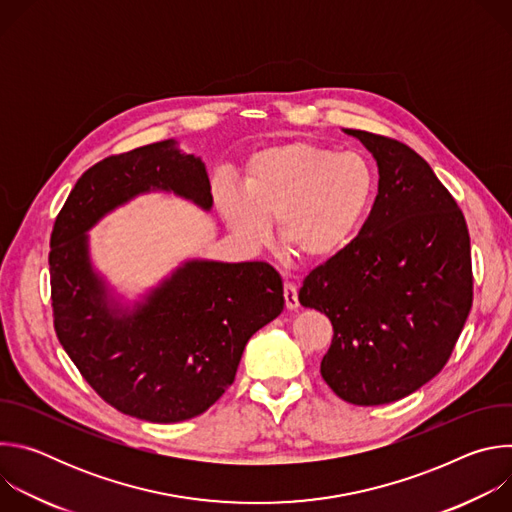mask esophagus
Returning a JSON list of instances; mask_svg holds the SVG:
<instances>
[{
  "label": "esophagus",
  "mask_w": 512,
  "mask_h": 512,
  "mask_svg": "<svg viewBox=\"0 0 512 512\" xmlns=\"http://www.w3.org/2000/svg\"><path fill=\"white\" fill-rule=\"evenodd\" d=\"M283 298L287 310H298L300 300H298V287L294 283H283Z\"/></svg>",
  "instance_id": "1"
}]
</instances>
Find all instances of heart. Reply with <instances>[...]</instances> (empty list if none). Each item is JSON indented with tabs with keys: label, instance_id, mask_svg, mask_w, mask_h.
<instances>
[{
	"label": "heart",
	"instance_id": "obj_1",
	"mask_svg": "<svg viewBox=\"0 0 512 512\" xmlns=\"http://www.w3.org/2000/svg\"><path fill=\"white\" fill-rule=\"evenodd\" d=\"M375 194L377 176L362 154L302 139L251 154L243 188L214 184L216 208L241 243L263 245L275 221L279 241L308 261L344 251L367 221Z\"/></svg>",
	"mask_w": 512,
	"mask_h": 512
}]
</instances>
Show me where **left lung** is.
<instances>
[{
    "mask_svg": "<svg viewBox=\"0 0 512 512\" xmlns=\"http://www.w3.org/2000/svg\"><path fill=\"white\" fill-rule=\"evenodd\" d=\"M379 168V194L358 237L310 271L300 304L334 328L320 373L352 405L399 401L444 369L472 308L464 214L405 143L342 129Z\"/></svg>",
    "mask_w": 512,
    "mask_h": 512,
    "instance_id": "left-lung-1",
    "label": "left lung"
}]
</instances>
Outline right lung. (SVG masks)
Listing matches in <instances>:
<instances>
[{
    "mask_svg": "<svg viewBox=\"0 0 512 512\" xmlns=\"http://www.w3.org/2000/svg\"><path fill=\"white\" fill-rule=\"evenodd\" d=\"M212 208L202 158L176 139L111 156L68 194L50 237L54 328L87 383L115 409L152 423L204 413L235 381L249 338L285 306L281 275L263 261L186 259L135 298L101 273L89 231L143 194Z\"/></svg>",
    "mask_w": 512,
    "mask_h": 512,
    "instance_id": "right-lung-1",
    "label": "right lung"
}]
</instances>
